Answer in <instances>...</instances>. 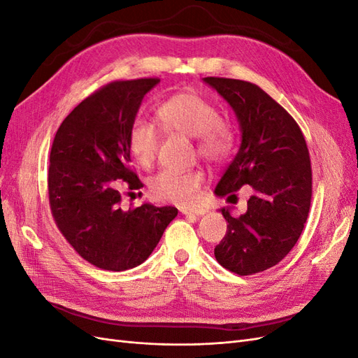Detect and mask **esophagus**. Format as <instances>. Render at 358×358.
Returning a JSON list of instances; mask_svg holds the SVG:
<instances>
[{
    "label": "esophagus",
    "instance_id": "obj_1",
    "mask_svg": "<svg viewBox=\"0 0 358 358\" xmlns=\"http://www.w3.org/2000/svg\"><path fill=\"white\" fill-rule=\"evenodd\" d=\"M180 212L187 216H203L206 213V209H180Z\"/></svg>",
    "mask_w": 358,
    "mask_h": 358
}]
</instances>
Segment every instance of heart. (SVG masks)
Here are the masks:
<instances>
[{
  "label": "heart",
  "mask_w": 358,
  "mask_h": 358,
  "mask_svg": "<svg viewBox=\"0 0 358 358\" xmlns=\"http://www.w3.org/2000/svg\"><path fill=\"white\" fill-rule=\"evenodd\" d=\"M157 117L162 128L196 137L197 152L210 162H222L234 148L233 127L221 119L218 107L206 96L183 91L169 96L157 107ZM159 146V129L155 124L137 117L128 131V148L143 167L152 166ZM204 173L199 169L159 171L149 183L155 200L179 206L192 204L199 197Z\"/></svg>",
  "instance_id": "obj_1"
}]
</instances>
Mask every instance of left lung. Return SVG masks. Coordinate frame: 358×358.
<instances>
[{
	"label": "left lung",
	"instance_id": "left-lung-1",
	"mask_svg": "<svg viewBox=\"0 0 358 358\" xmlns=\"http://www.w3.org/2000/svg\"><path fill=\"white\" fill-rule=\"evenodd\" d=\"M231 106L241 127L239 152L215 188L218 197L252 188L239 218L222 208L227 234L215 248L218 263L241 276L276 266L306 224L312 169L306 140L292 116L259 86L237 79H203Z\"/></svg>",
	"mask_w": 358,
	"mask_h": 358
}]
</instances>
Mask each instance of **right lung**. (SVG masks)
<instances>
[{
	"instance_id": "obj_1",
	"label": "right lung",
	"mask_w": 358,
	"mask_h": 358,
	"mask_svg": "<svg viewBox=\"0 0 358 358\" xmlns=\"http://www.w3.org/2000/svg\"><path fill=\"white\" fill-rule=\"evenodd\" d=\"M157 83L145 78L103 86L74 107L53 138L48 171L53 220L74 251L103 270L142 264L178 215L171 206H121L124 191L143 187L129 166L128 131Z\"/></svg>"
}]
</instances>
